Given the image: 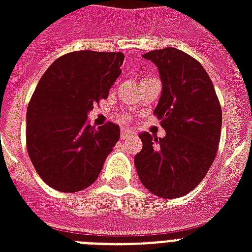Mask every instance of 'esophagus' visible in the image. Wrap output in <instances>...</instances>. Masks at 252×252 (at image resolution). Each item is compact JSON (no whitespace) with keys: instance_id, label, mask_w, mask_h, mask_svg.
Here are the masks:
<instances>
[{"instance_id":"1","label":"esophagus","mask_w":252,"mask_h":252,"mask_svg":"<svg viewBox=\"0 0 252 252\" xmlns=\"http://www.w3.org/2000/svg\"><path fill=\"white\" fill-rule=\"evenodd\" d=\"M130 134H132V130H130L129 128H126V126H124V128H122V138L129 137Z\"/></svg>"}]
</instances>
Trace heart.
Wrapping results in <instances>:
<instances>
[{
  "instance_id": "heart-1",
  "label": "heart",
  "mask_w": 252,
  "mask_h": 252,
  "mask_svg": "<svg viewBox=\"0 0 252 252\" xmlns=\"http://www.w3.org/2000/svg\"><path fill=\"white\" fill-rule=\"evenodd\" d=\"M122 120H123V122H126V120H128V116H126V115H123Z\"/></svg>"
}]
</instances>
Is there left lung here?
I'll list each match as a JSON object with an SVG mask.
<instances>
[{"label": "left lung", "instance_id": "left-lung-1", "mask_svg": "<svg viewBox=\"0 0 252 252\" xmlns=\"http://www.w3.org/2000/svg\"><path fill=\"white\" fill-rule=\"evenodd\" d=\"M162 91L154 110L163 138L140 133L142 149L134 166L144 187L159 197L187 195L204 179L219 149L222 112L211 78L199 61L180 49L152 51Z\"/></svg>", "mask_w": 252, "mask_h": 252}]
</instances>
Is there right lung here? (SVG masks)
<instances>
[{
	"label": "right lung",
	"mask_w": 252,
	"mask_h": 252,
	"mask_svg": "<svg viewBox=\"0 0 252 252\" xmlns=\"http://www.w3.org/2000/svg\"><path fill=\"white\" fill-rule=\"evenodd\" d=\"M122 52L77 51L57 59L39 81L26 115V142L40 178L60 192L94 183L120 138L118 124L91 126L87 115L122 73Z\"/></svg>",
	"instance_id": "add662e5"
}]
</instances>
